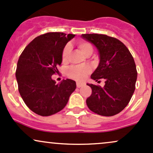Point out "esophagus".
<instances>
[{
	"mask_svg": "<svg viewBox=\"0 0 153 153\" xmlns=\"http://www.w3.org/2000/svg\"><path fill=\"white\" fill-rule=\"evenodd\" d=\"M76 85H77V88H81L82 86H83V85H84V83H83V82H77Z\"/></svg>",
	"mask_w": 153,
	"mask_h": 153,
	"instance_id": "34e87169",
	"label": "esophagus"
}]
</instances>
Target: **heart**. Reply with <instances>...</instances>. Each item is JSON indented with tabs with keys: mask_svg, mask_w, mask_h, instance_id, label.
I'll list each match as a JSON object with an SVG mask.
<instances>
[{
	"mask_svg": "<svg viewBox=\"0 0 153 153\" xmlns=\"http://www.w3.org/2000/svg\"><path fill=\"white\" fill-rule=\"evenodd\" d=\"M78 47L81 51L82 53L85 56L91 55L93 52V47L90 43L84 41H80L78 43ZM71 52V46L69 45L65 47L62 53V62H66L68 60V55ZM91 72V69L88 66H72L68 68L67 74L70 78L75 79L76 80H82L85 78V76Z\"/></svg>",
	"mask_w": 153,
	"mask_h": 153,
	"instance_id": "obj_1",
	"label": "heart"
}]
</instances>
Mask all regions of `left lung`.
<instances>
[{
    "label": "left lung",
    "mask_w": 153,
    "mask_h": 153,
    "mask_svg": "<svg viewBox=\"0 0 153 153\" xmlns=\"http://www.w3.org/2000/svg\"><path fill=\"white\" fill-rule=\"evenodd\" d=\"M81 37L97 49L99 64L91 74L96 81L104 79L103 88L87 83L92 94L86 99L89 109L97 114L111 117L127 106L135 90L136 65L130 52L117 39L104 34H86Z\"/></svg>",
    "instance_id": "left-lung-1"
}]
</instances>
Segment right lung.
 I'll list each match as a JSON object with an SVG mask.
<instances>
[{
    "label": "right lung",
    "instance_id": "add662e5",
    "mask_svg": "<svg viewBox=\"0 0 153 153\" xmlns=\"http://www.w3.org/2000/svg\"><path fill=\"white\" fill-rule=\"evenodd\" d=\"M75 34L49 32L33 39L21 54L16 71L23 101L36 114L47 117L64 108L76 88L71 79L56 83L52 75L62 63L66 44Z\"/></svg>",
    "mask_w": 153,
    "mask_h": 153
}]
</instances>
